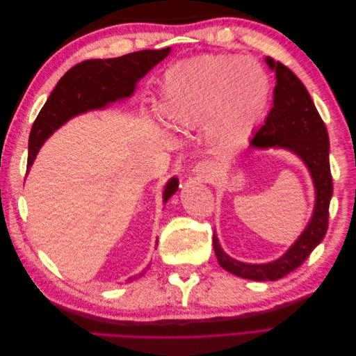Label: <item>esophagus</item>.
Instances as JSON below:
<instances>
[{"mask_svg":"<svg viewBox=\"0 0 356 356\" xmlns=\"http://www.w3.org/2000/svg\"><path fill=\"white\" fill-rule=\"evenodd\" d=\"M193 174H195L196 178L200 181L211 182L215 177H217V166H215L209 160L199 161V163L195 166V169H193Z\"/></svg>","mask_w":356,"mask_h":356,"instance_id":"34e87169","label":"esophagus"}]
</instances>
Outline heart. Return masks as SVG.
<instances>
[{
	"mask_svg": "<svg viewBox=\"0 0 356 356\" xmlns=\"http://www.w3.org/2000/svg\"><path fill=\"white\" fill-rule=\"evenodd\" d=\"M270 80L254 59L204 55L172 65L163 77L160 111L174 126L209 120L220 147L239 145L263 117Z\"/></svg>",
	"mask_w": 356,
	"mask_h": 356,
	"instance_id": "1",
	"label": "heart"
}]
</instances>
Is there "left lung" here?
I'll return each instance as SVG.
<instances>
[{"label":"left lung","instance_id":"1","mask_svg":"<svg viewBox=\"0 0 356 356\" xmlns=\"http://www.w3.org/2000/svg\"><path fill=\"white\" fill-rule=\"evenodd\" d=\"M266 62L276 75L273 106L250 145L252 148H285L297 154L305 161L314 179L316 199L314 215L306 230L281 258L272 263L248 264L234 260L221 250L213 232V250L220 266L236 276L251 281H277L303 264L327 233L332 196L330 139L325 123L322 122L307 89L297 75L279 60L275 62L267 56Z\"/></svg>","mask_w":356,"mask_h":356}]
</instances>
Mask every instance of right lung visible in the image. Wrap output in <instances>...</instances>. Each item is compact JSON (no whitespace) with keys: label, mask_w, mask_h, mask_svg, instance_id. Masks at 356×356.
I'll return each instance as SVG.
<instances>
[{"label":"right lung","mask_w":356,"mask_h":356,"mask_svg":"<svg viewBox=\"0 0 356 356\" xmlns=\"http://www.w3.org/2000/svg\"><path fill=\"white\" fill-rule=\"evenodd\" d=\"M169 53L170 47L139 50L114 59H89L72 67L53 89L31 129L28 170L41 145L58 127L74 115L101 110L117 99L129 98L136 81ZM177 188L178 179L172 178L165 187L163 202H168Z\"/></svg>","instance_id":"add662e5"}]
</instances>
